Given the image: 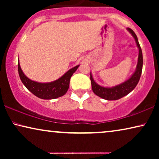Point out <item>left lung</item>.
Returning <instances> with one entry per match:
<instances>
[{
	"label": "left lung",
	"instance_id": "1",
	"mask_svg": "<svg viewBox=\"0 0 159 159\" xmlns=\"http://www.w3.org/2000/svg\"><path fill=\"white\" fill-rule=\"evenodd\" d=\"M128 31L132 34V35L134 37L135 42L138 45L139 49V55H138V61L137 65L136 70L134 71L133 75L131 76V77L127 81H125L123 83L113 87V88H104V87L100 86L96 82L94 81L93 78L90 74V80H91V85L93 93L98 96L102 98L108 100V101H114V100L120 99L125 95L133 90L138 84L139 80H140L141 73H142L143 69V53L142 50H141L140 45L139 44L138 38L134 33V31L130 28H127Z\"/></svg>",
	"mask_w": 159,
	"mask_h": 159
}]
</instances>
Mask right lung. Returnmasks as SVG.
Segmentation results:
<instances>
[{
    "mask_svg": "<svg viewBox=\"0 0 159 159\" xmlns=\"http://www.w3.org/2000/svg\"><path fill=\"white\" fill-rule=\"evenodd\" d=\"M78 67L79 65L69 69L61 77L56 81L48 83H40V82L32 81L26 77L21 70L20 64L18 61L19 75L22 83L32 94L40 98L45 100L55 99L66 94L69 89L71 77L75 72Z\"/></svg>",
    "mask_w": 159,
    "mask_h": 159,
    "instance_id": "1",
    "label": "right lung"
}]
</instances>
